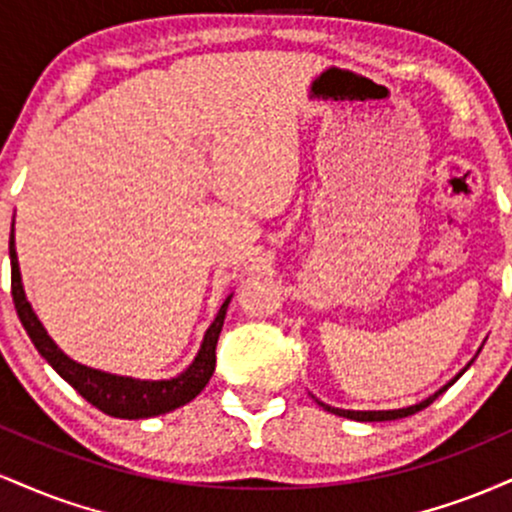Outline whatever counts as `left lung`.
<instances>
[{
  "instance_id": "1",
  "label": "left lung",
  "mask_w": 512,
  "mask_h": 512,
  "mask_svg": "<svg viewBox=\"0 0 512 512\" xmlns=\"http://www.w3.org/2000/svg\"><path fill=\"white\" fill-rule=\"evenodd\" d=\"M479 351H481V349H479ZM479 351H477V354H479ZM472 363H474V358H472V361L467 363V366H464V368L460 370V373L455 375V378L450 380V383H445L443 387H440L438 392H433V395H428L426 399H421V402L411 404V407H402V409H378V411H356V409H339V407H330V404L320 402V399H315V402L320 404L322 409L330 411V414L344 416V419H354V421H395V419H404V416H411V414H416V411L426 409L428 404H431L433 399H436L438 395H443V392L448 390V387H450L452 383H457V380H460V375H462L464 370H467L469 366H472Z\"/></svg>"
}]
</instances>
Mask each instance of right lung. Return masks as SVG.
Wrapping results in <instances>:
<instances>
[{
    "label": "right lung",
    "mask_w": 512,
    "mask_h": 512,
    "mask_svg": "<svg viewBox=\"0 0 512 512\" xmlns=\"http://www.w3.org/2000/svg\"><path fill=\"white\" fill-rule=\"evenodd\" d=\"M9 260L11 296H14L16 313H19L23 330L28 332L35 349H38V354L60 373V378L67 380L86 402H91L93 407L101 409L103 414L115 416V419H151V416L168 414V411L192 402V399L207 387L209 378L214 375L216 368V342H219V334L223 320H226V310L233 293L221 303L214 322H211L209 330L204 332L197 356L192 358V363L182 370V373L163 380L132 378V375H117L108 373V370L84 366V363L69 358L60 346L55 344V339L50 337L48 330L43 327V322L38 320L33 305L28 303L26 291H23L19 257H16L14 226H11L9 236Z\"/></svg>",
    "instance_id": "1"
}]
</instances>
